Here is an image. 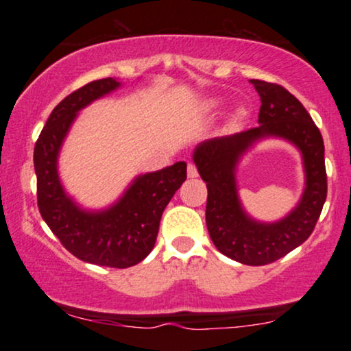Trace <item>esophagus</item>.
Wrapping results in <instances>:
<instances>
[{
	"instance_id": "34e87169",
	"label": "esophagus",
	"mask_w": 351,
	"mask_h": 351,
	"mask_svg": "<svg viewBox=\"0 0 351 351\" xmlns=\"http://www.w3.org/2000/svg\"><path fill=\"white\" fill-rule=\"evenodd\" d=\"M186 174H189L190 179H195V177H198V169H196V166L193 162H189V167H186Z\"/></svg>"
}]
</instances>
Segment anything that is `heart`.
<instances>
[{"label":"heart","mask_w":351,"mask_h":351,"mask_svg":"<svg viewBox=\"0 0 351 351\" xmlns=\"http://www.w3.org/2000/svg\"><path fill=\"white\" fill-rule=\"evenodd\" d=\"M219 105H220L219 100H210V102L208 104V108H209V110H213V108H217Z\"/></svg>","instance_id":"obj_1"}]
</instances>
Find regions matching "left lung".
<instances>
[{
	"instance_id": "1",
	"label": "left lung",
	"mask_w": 351,
	"mask_h": 351,
	"mask_svg": "<svg viewBox=\"0 0 351 351\" xmlns=\"http://www.w3.org/2000/svg\"><path fill=\"white\" fill-rule=\"evenodd\" d=\"M261 95L258 126L233 136L208 138L193 150V162L208 186L206 225L214 246L244 265H267L299 247L313 232L328 195L324 142L299 100L278 84L251 80ZM278 138L298 148L304 167V190L281 219L252 218L241 203L237 166L258 143Z\"/></svg>"
}]
</instances>
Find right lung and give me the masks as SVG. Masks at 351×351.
Wrapping results in <instances>:
<instances>
[{"instance_id": "1", "label": "right lung", "mask_w": 351, "mask_h": 351, "mask_svg": "<svg viewBox=\"0 0 351 351\" xmlns=\"http://www.w3.org/2000/svg\"><path fill=\"white\" fill-rule=\"evenodd\" d=\"M123 88L117 78L93 81L65 97L47 118L33 153L38 208L51 232L80 261L128 268L142 262L160 230L166 206L186 179V162L138 174L118 199L100 209L86 208L66 191L59 172L65 138L81 110Z\"/></svg>"}]
</instances>
